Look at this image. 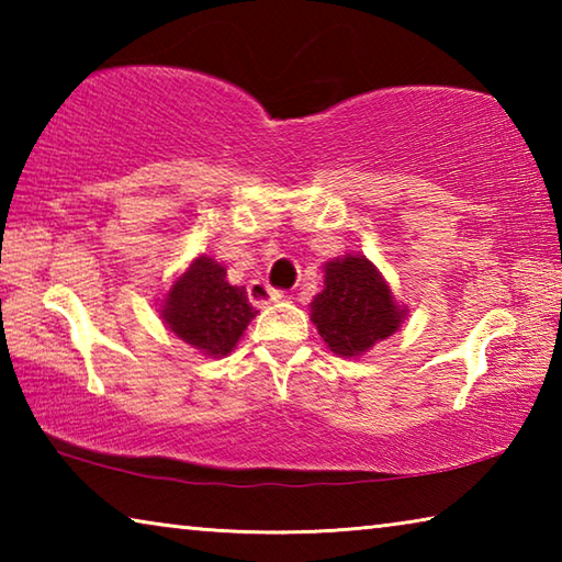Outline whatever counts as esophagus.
I'll list each match as a JSON object with an SVG mask.
<instances>
[{
    "mask_svg": "<svg viewBox=\"0 0 562 562\" xmlns=\"http://www.w3.org/2000/svg\"><path fill=\"white\" fill-rule=\"evenodd\" d=\"M247 294H250V302L255 307H268V304L280 302L284 297V292L272 290L268 282H252L250 288H247Z\"/></svg>",
    "mask_w": 562,
    "mask_h": 562,
    "instance_id": "esophagus-1",
    "label": "esophagus"
}]
</instances>
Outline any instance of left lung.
I'll use <instances>...</instances> for the list:
<instances>
[{"label":"left lung","instance_id":"1","mask_svg":"<svg viewBox=\"0 0 562 562\" xmlns=\"http://www.w3.org/2000/svg\"><path fill=\"white\" fill-rule=\"evenodd\" d=\"M322 272L325 290L310 302V319L337 357H364L404 325L408 307L396 302L384 274L364 255H341Z\"/></svg>","mask_w":562,"mask_h":562}]
</instances>
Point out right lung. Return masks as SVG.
<instances>
[{
  "label": "right lung",
  "mask_w": 562,
  "mask_h": 562,
  "mask_svg": "<svg viewBox=\"0 0 562 562\" xmlns=\"http://www.w3.org/2000/svg\"><path fill=\"white\" fill-rule=\"evenodd\" d=\"M160 319L178 339L207 359L227 357L258 315L245 288L227 282V270L211 255H198L160 300Z\"/></svg>",
  "instance_id": "add662e5"
}]
</instances>
